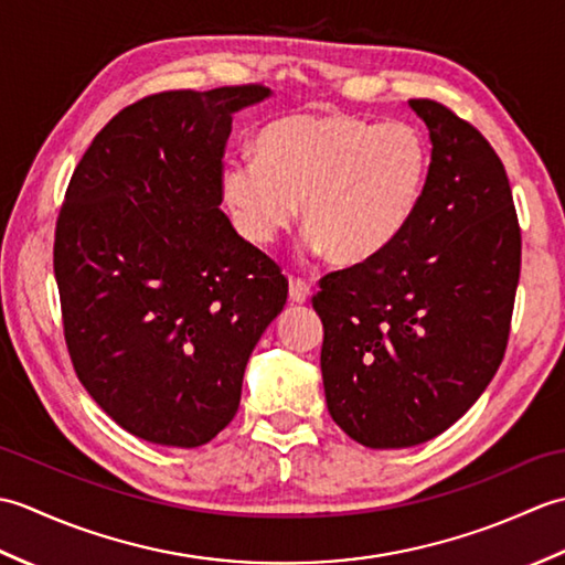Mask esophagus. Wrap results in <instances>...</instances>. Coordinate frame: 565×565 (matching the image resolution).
Here are the masks:
<instances>
[{
    "label": "esophagus",
    "mask_w": 565,
    "mask_h": 565,
    "mask_svg": "<svg viewBox=\"0 0 565 565\" xmlns=\"http://www.w3.org/2000/svg\"><path fill=\"white\" fill-rule=\"evenodd\" d=\"M289 298L291 303H306L310 298V286L303 279H289Z\"/></svg>",
    "instance_id": "esophagus-1"
}]
</instances>
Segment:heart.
<instances>
[{
  "instance_id": "b5f03b06",
  "label": "heart",
  "mask_w": 565,
  "mask_h": 565,
  "mask_svg": "<svg viewBox=\"0 0 565 565\" xmlns=\"http://www.w3.org/2000/svg\"><path fill=\"white\" fill-rule=\"evenodd\" d=\"M257 158L227 160L218 189L235 231L267 247L298 218L303 245L340 267L381 257L423 206L431 148L419 126L303 111L255 138Z\"/></svg>"
}]
</instances>
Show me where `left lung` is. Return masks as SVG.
I'll return each instance as SVG.
<instances>
[{
	"label": "left lung",
	"mask_w": 565,
	"mask_h": 565,
	"mask_svg": "<svg viewBox=\"0 0 565 565\" xmlns=\"http://www.w3.org/2000/svg\"><path fill=\"white\" fill-rule=\"evenodd\" d=\"M431 140L413 223L381 257L320 279L328 411L354 441L405 449L441 435L505 356L522 237L495 150L447 106L411 99Z\"/></svg>",
	"instance_id": "obj_1"
}]
</instances>
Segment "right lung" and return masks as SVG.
Returning <instances> with one entry per match:
<instances>
[{
	"label": "right lung",
	"instance_id": "obj_1",
	"mask_svg": "<svg viewBox=\"0 0 565 565\" xmlns=\"http://www.w3.org/2000/svg\"><path fill=\"white\" fill-rule=\"evenodd\" d=\"M269 97L243 84L126 106L84 152L57 215L72 366L114 423L162 447H201L231 423L247 359L289 294L221 211L233 114Z\"/></svg>",
	"mask_w": 565,
	"mask_h": 565
}]
</instances>
